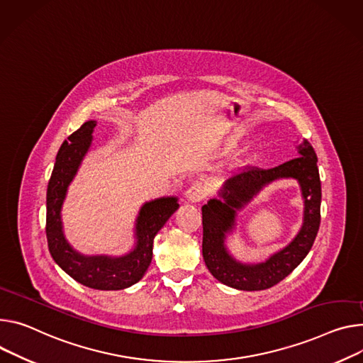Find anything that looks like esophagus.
<instances>
[{"instance_id": "obj_1", "label": "esophagus", "mask_w": 363, "mask_h": 363, "mask_svg": "<svg viewBox=\"0 0 363 363\" xmlns=\"http://www.w3.org/2000/svg\"><path fill=\"white\" fill-rule=\"evenodd\" d=\"M206 196V188L201 182H194L185 192V200L188 203H200Z\"/></svg>"}]
</instances>
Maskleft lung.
I'll list each match as a JSON object with an SVG mask.
<instances>
[{
    "label": "left lung",
    "mask_w": 363,
    "mask_h": 363,
    "mask_svg": "<svg viewBox=\"0 0 363 363\" xmlns=\"http://www.w3.org/2000/svg\"><path fill=\"white\" fill-rule=\"evenodd\" d=\"M298 157L272 169L247 168L225 181L220 199L203 206V256L211 275L221 284L242 291L268 289L288 277L308 255L320 227L321 182L317 155L308 140L298 146ZM299 181L305 200V218L299 235L279 252L257 264H242L228 253L225 236L234 228L237 211L244 208L263 186L281 179Z\"/></svg>",
    "instance_id": "left-lung-1"
}]
</instances>
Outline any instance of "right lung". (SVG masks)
<instances>
[{
  "mask_svg": "<svg viewBox=\"0 0 363 363\" xmlns=\"http://www.w3.org/2000/svg\"><path fill=\"white\" fill-rule=\"evenodd\" d=\"M95 125L94 120L84 123L62 143L57 152L46 195V238L53 260L71 278L88 288L117 291L143 278L152 262L153 239L179 204L177 196H162L145 203L136 218L135 249L124 256H86L77 252L63 235L60 210L68 186L91 147Z\"/></svg>",
  "mask_w": 363,
  "mask_h": 363,
  "instance_id": "right-lung-1",
  "label": "right lung"
}]
</instances>
